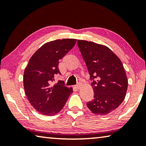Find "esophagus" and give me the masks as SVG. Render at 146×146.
Masks as SVG:
<instances>
[{
    "mask_svg": "<svg viewBox=\"0 0 146 146\" xmlns=\"http://www.w3.org/2000/svg\"><path fill=\"white\" fill-rule=\"evenodd\" d=\"M81 83H78L77 85H75V87L77 88V89H80V87H81Z\"/></svg>",
    "mask_w": 146,
    "mask_h": 146,
    "instance_id": "1",
    "label": "esophagus"
}]
</instances>
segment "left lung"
<instances>
[{"label":"left lung","instance_id":"left-lung-1","mask_svg":"<svg viewBox=\"0 0 146 146\" xmlns=\"http://www.w3.org/2000/svg\"><path fill=\"white\" fill-rule=\"evenodd\" d=\"M93 81L94 98L87 102L94 114L106 115L118 108L124 100L128 80L120 59L103 45L77 40Z\"/></svg>","mask_w":146,"mask_h":146}]
</instances>
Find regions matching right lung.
I'll use <instances>...</instances> for the list:
<instances>
[{
    "label": "right lung",
    "mask_w": 146,
    "mask_h": 146,
    "mask_svg": "<svg viewBox=\"0 0 146 146\" xmlns=\"http://www.w3.org/2000/svg\"><path fill=\"white\" fill-rule=\"evenodd\" d=\"M75 39L48 42L37 50L29 60L24 73V87L28 100L37 111L47 116L58 113L66 103L73 89L63 81L53 85L54 76L61 74L59 60L72 49Z\"/></svg>",
    "instance_id": "obj_1"
}]
</instances>
